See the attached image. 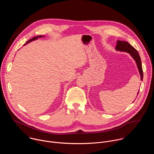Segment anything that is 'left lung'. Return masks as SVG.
Here are the masks:
<instances>
[{
	"label": "left lung",
	"mask_w": 154,
	"mask_h": 154,
	"mask_svg": "<svg viewBox=\"0 0 154 154\" xmlns=\"http://www.w3.org/2000/svg\"><path fill=\"white\" fill-rule=\"evenodd\" d=\"M116 51H119V52H127L129 54V55L131 57L137 64V66L138 68L141 80H143V72L142 69V64H141V60L140 56L139 53L138 51L132 46H131L130 44L126 41H117V45L116 46ZM139 91L137 93V96L138 94Z\"/></svg>",
	"instance_id": "obj_1"
}]
</instances>
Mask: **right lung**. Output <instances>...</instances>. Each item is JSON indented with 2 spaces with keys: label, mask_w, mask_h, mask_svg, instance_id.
<instances>
[{
  "label": "right lung",
  "mask_w": 154,
  "mask_h": 154,
  "mask_svg": "<svg viewBox=\"0 0 154 154\" xmlns=\"http://www.w3.org/2000/svg\"><path fill=\"white\" fill-rule=\"evenodd\" d=\"M45 36H42V35H39V36H35V37H33V38H32V39H29L26 44L25 45H24V46H25V45H26L27 44H28V43H29V42H32V41H35V40H36V39H38V38H42V37H44Z\"/></svg>",
  "instance_id": "add662e5"
}]
</instances>
